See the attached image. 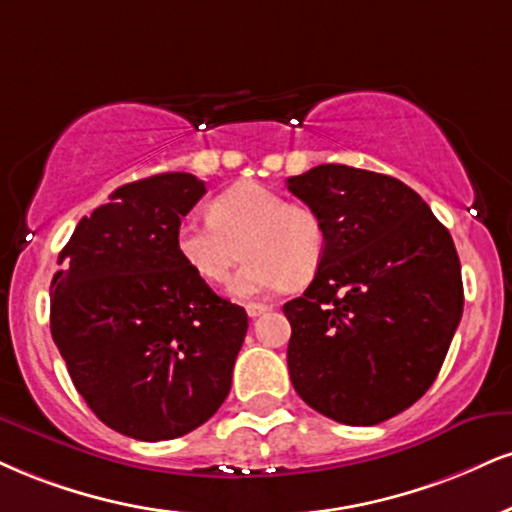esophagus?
Here are the masks:
<instances>
[{
	"label": "esophagus",
	"instance_id": "obj_1",
	"mask_svg": "<svg viewBox=\"0 0 512 512\" xmlns=\"http://www.w3.org/2000/svg\"><path fill=\"white\" fill-rule=\"evenodd\" d=\"M267 310H272V305H264V303H248V305H245V312H248V317H252V319L264 315Z\"/></svg>",
	"mask_w": 512,
	"mask_h": 512
}]
</instances>
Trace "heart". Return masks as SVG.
Instances as JSON below:
<instances>
[{
    "instance_id": "b5f03b06",
    "label": "heart",
    "mask_w": 512,
    "mask_h": 512,
    "mask_svg": "<svg viewBox=\"0 0 512 512\" xmlns=\"http://www.w3.org/2000/svg\"><path fill=\"white\" fill-rule=\"evenodd\" d=\"M209 219L188 217L176 229V252L197 279L224 286L245 250L233 281L238 298H252L291 283L310 281L322 264L326 229L305 202L286 200L260 183H236L214 197Z\"/></svg>"
}]
</instances>
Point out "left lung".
I'll list each match as a JSON object with an SVG mask.
<instances>
[{"mask_svg":"<svg viewBox=\"0 0 512 512\" xmlns=\"http://www.w3.org/2000/svg\"><path fill=\"white\" fill-rule=\"evenodd\" d=\"M286 183L326 229L315 279L283 305L293 389L350 427L391 420L434 384L463 317L451 233L393 176L319 164Z\"/></svg>","mask_w":512,"mask_h":512,"instance_id":"8db88e82","label":"left lung"}]
</instances>
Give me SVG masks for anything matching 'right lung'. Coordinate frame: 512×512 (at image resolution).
<instances>
[{"label": "right lung", "mask_w": 512, "mask_h": 512, "mask_svg": "<svg viewBox=\"0 0 512 512\" xmlns=\"http://www.w3.org/2000/svg\"><path fill=\"white\" fill-rule=\"evenodd\" d=\"M193 174L126 183L59 252L49 326L76 391L114 432L166 441L231 391L248 315L183 264L176 229L205 195Z\"/></svg>", "instance_id": "right-lung-1"}]
</instances>
